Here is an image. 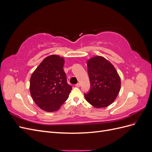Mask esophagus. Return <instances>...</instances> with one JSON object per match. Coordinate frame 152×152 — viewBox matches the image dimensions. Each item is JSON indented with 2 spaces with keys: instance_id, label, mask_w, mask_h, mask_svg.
<instances>
[{
  "instance_id": "obj_1",
  "label": "esophagus",
  "mask_w": 152,
  "mask_h": 152,
  "mask_svg": "<svg viewBox=\"0 0 152 152\" xmlns=\"http://www.w3.org/2000/svg\"><path fill=\"white\" fill-rule=\"evenodd\" d=\"M75 86H76L77 87H79L80 86V83H77V84L75 85Z\"/></svg>"
}]
</instances>
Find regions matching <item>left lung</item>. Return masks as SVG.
Masks as SVG:
<instances>
[{"label":"left lung","mask_w":152,"mask_h":152,"mask_svg":"<svg viewBox=\"0 0 152 152\" xmlns=\"http://www.w3.org/2000/svg\"><path fill=\"white\" fill-rule=\"evenodd\" d=\"M87 65L91 87L89 93L84 94L85 98L95 108L107 107L117 97L121 77L114 66L103 56L90 58Z\"/></svg>","instance_id":"left-lung-1"}]
</instances>
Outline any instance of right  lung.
<instances>
[{
    "instance_id": "obj_1",
    "label": "right lung",
    "mask_w": 152,
    "mask_h": 152,
    "mask_svg": "<svg viewBox=\"0 0 152 152\" xmlns=\"http://www.w3.org/2000/svg\"><path fill=\"white\" fill-rule=\"evenodd\" d=\"M65 59L52 54L43 59L32 73L30 91L34 102L48 112L58 110L68 99L72 86L63 70Z\"/></svg>"
}]
</instances>
